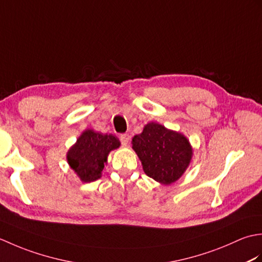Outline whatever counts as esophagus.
I'll return each instance as SVG.
<instances>
[{
  "instance_id": "1",
  "label": "esophagus",
  "mask_w": 262,
  "mask_h": 262,
  "mask_svg": "<svg viewBox=\"0 0 262 262\" xmlns=\"http://www.w3.org/2000/svg\"><path fill=\"white\" fill-rule=\"evenodd\" d=\"M120 142H121V144L122 145H125V146H127L128 144H129V141H130V136L129 135H127V134H122V135H120Z\"/></svg>"
}]
</instances>
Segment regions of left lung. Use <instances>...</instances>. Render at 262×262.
I'll return each instance as SVG.
<instances>
[{
  "mask_svg": "<svg viewBox=\"0 0 262 262\" xmlns=\"http://www.w3.org/2000/svg\"><path fill=\"white\" fill-rule=\"evenodd\" d=\"M132 145L146 176L165 186L180 179L193 154L185 135L154 121L148 122L141 134L133 137Z\"/></svg>",
  "mask_w": 262,
  "mask_h": 262,
  "instance_id": "1",
  "label": "left lung"
}]
</instances>
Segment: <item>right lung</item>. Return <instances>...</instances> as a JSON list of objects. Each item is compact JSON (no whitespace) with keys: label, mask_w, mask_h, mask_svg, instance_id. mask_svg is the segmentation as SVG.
<instances>
[{"label":"right lung","mask_w":262,"mask_h":262,"mask_svg":"<svg viewBox=\"0 0 262 262\" xmlns=\"http://www.w3.org/2000/svg\"><path fill=\"white\" fill-rule=\"evenodd\" d=\"M119 146L115 135L85 129L70 147L66 160L82 182H92L101 178L109 153Z\"/></svg>","instance_id":"obj_1"}]
</instances>
